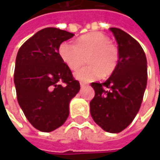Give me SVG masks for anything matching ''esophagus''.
I'll return each instance as SVG.
<instances>
[{
  "mask_svg": "<svg viewBox=\"0 0 160 160\" xmlns=\"http://www.w3.org/2000/svg\"><path fill=\"white\" fill-rule=\"evenodd\" d=\"M85 85H86V83H80V86H81L82 88H83V87H84Z\"/></svg>",
  "mask_w": 160,
  "mask_h": 160,
  "instance_id": "1",
  "label": "esophagus"
}]
</instances>
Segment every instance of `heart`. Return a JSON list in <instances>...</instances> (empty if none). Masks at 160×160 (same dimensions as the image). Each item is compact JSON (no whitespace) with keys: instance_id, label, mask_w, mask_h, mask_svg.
I'll return each instance as SVG.
<instances>
[{"instance_id":"1","label":"heart","mask_w":160,"mask_h":160,"mask_svg":"<svg viewBox=\"0 0 160 160\" xmlns=\"http://www.w3.org/2000/svg\"><path fill=\"white\" fill-rule=\"evenodd\" d=\"M61 60L68 68L77 69L87 57L88 66L75 72L81 82H91L103 76H109L117 68L119 54L109 38L101 32H91L80 36L76 42H64L58 48Z\"/></svg>"}]
</instances>
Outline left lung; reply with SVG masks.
<instances>
[{
	"instance_id": "1",
	"label": "left lung",
	"mask_w": 160,
	"mask_h": 160,
	"mask_svg": "<svg viewBox=\"0 0 160 160\" xmlns=\"http://www.w3.org/2000/svg\"><path fill=\"white\" fill-rule=\"evenodd\" d=\"M118 45V63L103 83H92L95 95L90 102L92 119L104 131L117 133L138 113L147 85V59L143 49L130 34L110 28Z\"/></svg>"
}]
</instances>
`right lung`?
I'll return each mask as SVG.
<instances>
[{"instance_id": "right-lung-1", "label": "right lung", "mask_w": 160, "mask_h": 160, "mask_svg": "<svg viewBox=\"0 0 160 160\" xmlns=\"http://www.w3.org/2000/svg\"><path fill=\"white\" fill-rule=\"evenodd\" d=\"M75 34L56 28L38 31L18 50L14 72L18 104L30 124L41 132L61 126L69 102L80 90L58 54L60 44Z\"/></svg>"}]
</instances>
